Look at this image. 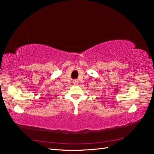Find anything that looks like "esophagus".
Returning a JSON list of instances; mask_svg holds the SVG:
<instances>
[{
	"label": "esophagus",
	"mask_w": 154,
	"mask_h": 154,
	"mask_svg": "<svg viewBox=\"0 0 154 154\" xmlns=\"http://www.w3.org/2000/svg\"><path fill=\"white\" fill-rule=\"evenodd\" d=\"M73 83L74 85H78V80H73Z\"/></svg>",
	"instance_id": "1"
}]
</instances>
